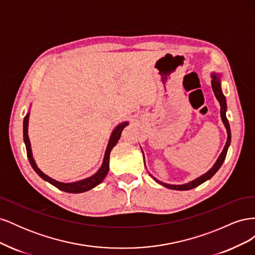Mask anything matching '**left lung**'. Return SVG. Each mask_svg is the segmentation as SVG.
I'll use <instances>...</instances> for the list:
<instances>
[{
  "label": "left lung",
  "instance_id": "left-lung-1",
  "mask_svg": "<svg viewBox=\"0 0 255 255\" xmlns=\"http://www.w3.org/2000/svg\"><path fill=\"white\" fill-rule=\"evenodd\" d=\"M212 88H213V91L214 94L216 96V98H217V100L219 101V104H220V116H221V119H222V122L225 123V127L227 128V133H228V139H227V142H226V145L225 148H223V151L221 152L220 156L218 157L217 161H216L215 165L213 166V168L211 169V170H208L205 174L201 175L200 177H198V179L191 181L187 184H184V185H171V184H166V183H163L160 182L158 180H156L155 177H153L154 180H155L157 183H159L160 185H163V186L169 188V189H174V190H189V189H192L195 188L197 186H199L200 184L204 183L205 181L210 180L211 177L218 171V169L221 167L223 160H225L226 156H227V152H228V148L230 145V142H231V129H230V125H229V121L227 119V116H226V112H227V101H226V97L223 96L222 91H221V84H220V80H219V76L217 74H213L212 75Z\"/></svg>",
  "mask_w": 255,
  "mask_h": 255
}]
</instances>
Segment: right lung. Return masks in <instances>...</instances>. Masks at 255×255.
<instances>
[{"label": "right lung", "instance_id": "1", "mask_svg": "<svg viewBox=\"0 0 255 255\" xmlns=\"http://www.w3.org/2000/svg\"><path fill=\"white\" fill-rule=\"evenodd\" d=\"M28 116H29V113L25 116L24 120H23V139H24V142H25L26 153H27V157H28L30 166L33 167V169L36 171V173L39 175L41 179L49 182L50 184L53 185V186H55L59 190H63L65 192H70V194H80V192L87 191L91 188L96 187L97 185H99L104 180V177L106 176L107 172H109V169H110V154H111V151L116 145V143L118 142L122 129L128 126V122H125V123H121V125H119L117 128L114 129V132L112 133V136L110 138L109 144H107L106 151H105L103 164H102L101 168L99 169V171L97 173H95L92 176L87 177V179H84L82 181L73 182V183H61V182H58L56 180L52 179V177L48 176L47 174H44L40 170V169L37 167V165L35 163V160L33 158V154H32V149H30V142H29V139H28V135H27Z\"/></svg>", "mask_w": 255, "mask_h": 255}]
</instances>
